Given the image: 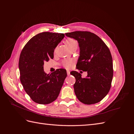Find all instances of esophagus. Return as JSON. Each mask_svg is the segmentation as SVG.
Wrapping results in <instances>:
<instances>
[{"label":"esophagus","mask_w":134,"mask_h":134,"mask_svg":"<svg viewBox=\"0 0 134 134\" xmlns=\"http://www.w3.org/2000/svg\"><path fill=\"white\" fill-rule=\"evenodd\" d=\"M67 75H69V74H70V72H69V71H67Z\"/></svg>","instance_id":"obj_1"}]
</instances>
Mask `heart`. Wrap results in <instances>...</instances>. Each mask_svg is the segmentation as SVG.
Wrapping results in <instances>:
<instances>
[{
    "label": "heart",
    "mask_w": 134,
    "mask_h": 134,
    "mask_svg": "<svg viewBox=\"0 0 134 134\" xmlns=\"http://www.w3.org/2000/svg\"><path fill=\"white\" fill-rule=\"evenodd\" d=\"M66 43L67 45V46L72 49L74 48H78V43L75 39L69 38H67L66 41ZM56 51V49L55 50V52ZM73 63V61L72 60H64L63 61V66H64L66 68H69L72 66V63Z\"/></svg>",
    "instance_id": "b5f03b06"
}]
</instances>
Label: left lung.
<instances>
[{"label":"left lung","mask_w":134,"mask_h":134,"mask_svg":"<svg viewBox=\"0 0 134 134\" xmlns=\"http://www.w3.org/2000/svg\"><path fill=\"white\" fill-rule=\"evenodd\" d=\"M78 41L80 56L77 68L87 72L82 78L76 71L72 73L75 78L74 92L81 103L90 105L101 101L111 88L113 77L112 58L109 48L100 38L89 31H74L65 34Z\"/></svg>","instance_id":"left-lung-1"}]
</instances>
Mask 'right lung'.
Here are the masks:
<instances>
[{
  "mask_svg": "<svg viewBox=\"0 0 134 134\" xmlns=\"http://www.w3.org/2000/svg\"><path fill=\"white\" fill-rule=\"evenodd\" d=\"M65 34L43 32L32 37L25 45L19 60L20 80L26 93L35 103L50 104L60 93L67 76L65 69L50 74L43 69L44 62L53 59L54 52Z\"/></svg>",
  "mask_w": 134,
  "mask_h": 134,
  "instance_id": "obj_1",
  "label": "right lung"
}]
</instances>
